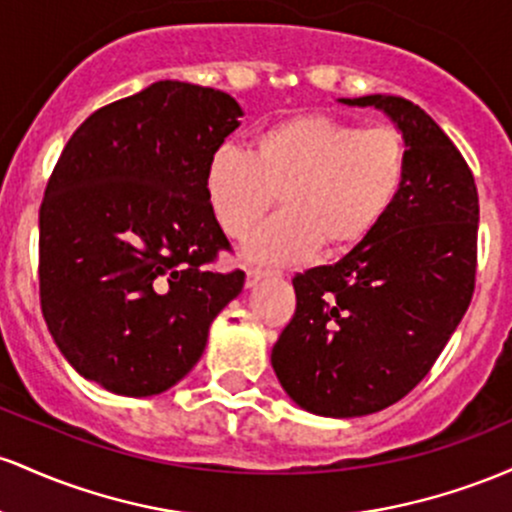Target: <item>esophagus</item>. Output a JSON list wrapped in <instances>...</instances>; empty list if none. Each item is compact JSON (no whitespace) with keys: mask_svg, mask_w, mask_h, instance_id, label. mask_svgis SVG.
Masks as SVG:
<instances>
[{"mask_svg":"<svg viewBox=\"0 0 512 512\" xmlns=\"http://www.w3.org/2000/svg\"><path fill=\"white\" fill-rule=\"evenodd\" d=\"M268 275H273V273L271 271H261V268H249V271H246V287H254L258 280L268 278Z\"/></svg>","mask_w":512,"mask_h":512,"instance_id":"34e87169","label":"esophagus"}]
</instances>
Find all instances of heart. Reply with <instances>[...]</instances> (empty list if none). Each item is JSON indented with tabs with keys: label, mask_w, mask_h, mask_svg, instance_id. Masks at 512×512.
I'll return each mask as SVG.
<instances>
[{
	"label": "heart",
	"mask_w": 512,
	"mask_h": 512,
	"mask_svg": "<svg viewBox=\"0 0 512 512\" xmlns=\"http://www.w3.org/2000/svg\"><path fill=\"white\" fill-rule=\"evenodd\" d=\"M409 174L396 125L297 116L261 130L254 152L220 147L205 169L208 205L232 239H246L278 200L283 212L251 244V256L287 263L319 249L346 251L372 232Z\"/></svg>",
	"instance_id": "b5f03b06"
}]
</instances>
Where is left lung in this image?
Returning a JSON list of instances; mask_svg holds the SVG:
<instances>
[{
	"instance_id": "8db88e82",
	"label": "left lung",
	"mask_w": 512,
	"mask_h": 512,
	"mask_svg": "<svg viewBox=\"0 0 512 512\" xmlns=\"http://www.w3.org/2000/svg\"><path fill=\"white\" fill-rule=\"evenodd\" d=\"M375 106L409 145V174L380 225L333 266L292 278L297 307L271 363L302 409L353 418L387 409L428 375L472 302L479 193L450 137L401 96Z\"/></svg>"
}]
</instances>
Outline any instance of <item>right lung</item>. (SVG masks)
Segmentation results:
<instances>
[{"label": "right lung", "mask_w": 512, "mask_h": 512, "mask_svg": "<svg viewBox=\"0 0 512 512\" xmlns=\"http://www.w3.org/2000/svg\"><path fill=\"white\" fill-rule=\"evenodd\" d=\"M241 108L188 82H154L74 130L40 203L38 285L50 336L79 375L125 396L191 372L244 271L205 195V169Z\"/></svg>", "instance_id": "obj_1"}]
</instances>
